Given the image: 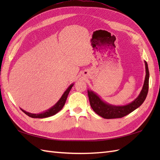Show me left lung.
Instances as JSON below:
<instances>
[{
  "label": "left lung",
  "instance_id": "left-lung-1",
  "mask_svg": "<svg viewBox=\"0 0 160 160\" xmlns=\"http://www.w3.org/2000/svg\"><path fill=\"white\" fill-rule=\"evenodd\" d=\"M146 67V77L143 88L139 96L131 103L125 106L115 107L104 102L101 100L96 93L93 91H88V96L90 102V105L93 110L100 116L105 119H114L121 118L129 114L134 110L136 109L142 104L144 102L147 96L148 91V80H149V71L147 62H145Z\"/></svg>",
  "mask_w": 160,
  "mask_h": 160
}]
</instances>
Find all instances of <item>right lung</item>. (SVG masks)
I'll return each mask as SVG.
<instances>
[{
	"mask_svg": "<svg viewBox=\"0 0 160 160\" xmlns=\"http://www.w3.org/2000/svg\"><path fill=\"white\" fill-rule=\"evenodd\" d=\"M73 84H72L71 85H70L69 87V88L66 90L65 92L64 93V94L62 95V96L61 97L60 99L59 100V101L54 105L53 107H52L50 109L46 111L45 112L42 113H38V114H34V113H28V112H26L25 111H24L22 109H21L24 113H25L26 115H28V116L33 118H48L50 116H52V115L56 114L58 112L60 111L61 109H62V107H64V104H65V102L67 100V98L68 96V94H69V91H71V88H72Z\"/></svg>",
	"mask_w": 160,
	"mask_h": 160,
	"instance_id": "1",
	"label": "right lung"
}]
</instances>
